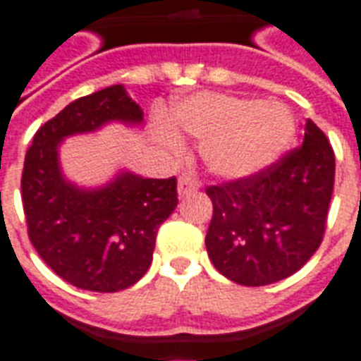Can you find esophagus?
<instances>
[{
  "label": "esophagus",
  "mask_w": 361,
  "mask_h": 361,
  "mask_svg": "<svg viewBox=\"0 0 361 361\" xmlns=\"http://www.w3.org/2000/svg\"><path fill=\"white\" fill-rule=\"evenodd\" d=\"M199 180L197 178H192V176L189 174H183L178 180V192H180V197H185V195H191V192H195L197 189H199Z\"/></svg>",
  "instance_id": "esophagus-1"
}]
</instances>
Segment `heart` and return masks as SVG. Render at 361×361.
<instances>
[{
    "mask_svg": "<svg viewBox=\"0 0 361 361\" xmlns=\"http://www.w3.org/2000/svg\"><path fill=\"white\" fill-rule=\"evenodd\" d=\"M172 125L202 142L206 166L224 178H247L265 170L295 136V119L282 104L214 92L192 96L176 107ZM164 144L180 153L174 134H164Z\"/></svg>",
    "mask_w": 361,
    "mask_h": 361,
    "instance_id": "heart-1",
    "label": "heart"
}]
</instances>
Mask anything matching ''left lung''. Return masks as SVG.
I'll list each match as a JSON object with an SVG mask.
<instances>
[{"instance_id":"1","label":"left lung","mask_w":361,"mask_h":361,"mask_svg":"<svg viewBox=\"0 0 361 361\" xmlns=\"http://www.w3.org/2000/svg\"><path fill=\"white\" fill-rule=\"evenodd\" d=\"M334 183L335 153L309 119L302 145L280 161L206 189L214 204L206 233L214 267L240 286L291 276L322 244Z\"/></svg>"}]
</instances>
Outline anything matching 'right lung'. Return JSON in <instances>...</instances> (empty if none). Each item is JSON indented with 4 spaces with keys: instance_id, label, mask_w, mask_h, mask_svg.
Segmentation results:
<instances>
[{
    "instance_id": "obj_1",
    "label": "right lung",
    "mask_w": 361,
    "mask_h": 361,
    "mask_svg": "<svg viewBox=\"0 0 361 361\" xmlns=\"http://www.w3.org/2000/svg\"><path fill=\"white\" fill-rule=\"evenodd\" d=\"M111 121L142 125L144 111L123 85L82 96L35 132L22 170L27 236L41 259L75 288L114 293L144 276L155 238L178 206L176 178L119 172L106 185L81 189L62 174V140Z\"/></svg>"
}]
</instances>
